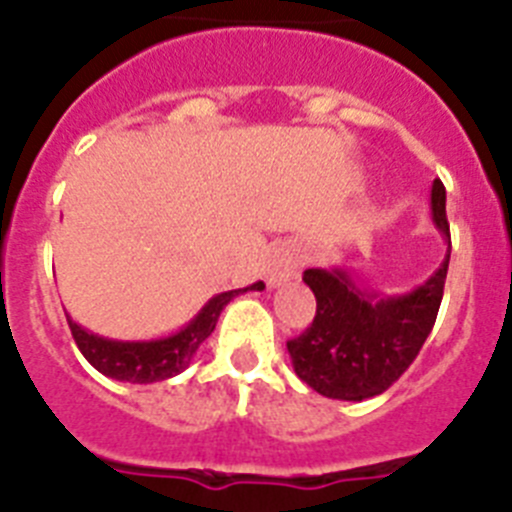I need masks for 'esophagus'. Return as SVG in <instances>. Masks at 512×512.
Wrapping results in <instances>:
<instances>
[{
	"mask_svg": "<svg viewBox=\"0 0 512 512\" xmlns=\"http://www.w3.org/2000/svg\"><path fill=\"white\" fill-rule=\"evenodd\" d=\"M297 266H300V256H297L295 248H274L269 261H266V282H269L271 287H279V284L289 282L292 277H297Z\"/></svg>",
	"mask_w": 512,
	"mask_h": 512,
	"instance_id": "esophagus-1",
	"label": "esophagus"
}]
</instances>
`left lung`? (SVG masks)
Here are the masks:
<instances>
[{"label": "left lung", "mask_w": 512, "mask_h": 512, "mask_svg": "<svg viewBox=\"0 0 512 512\" xmlns=\"http://www.w3.org/2000/svg\"><path fill=\"white\" fill-rule=\"evenodd\" d=\"M431 210L449 251L436 274L408 295L379 297L356 287L346 269H307L302 274L318 310L305 333L287 341V351L297 377L323 397L359 402L382 395L420 354L436 323L451 259L441 179L433 182Z\"/></svg>", "instance_id": "left-lung-1"}]
</instances>
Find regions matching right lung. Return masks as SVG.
Wrapping results in <instances>:
<instances>
[{"instance_id":"obj_1","label":"right lung","mask_w":512,"mask_h":512,"mask_svg":"<svg viewBox=\"0 0 512 512\" xmlns=\"http://www.w3.org/2000/svg\"><path fill=\"white\" fill-rule=\"evenodd\" d=\"M248 289H264V282H256L251 287L243 289H230V292H220L212 297L200 312L197 318L189 325H184L179 333L158 341H110L97 333H89L81 325L66 315L74 336L76 346L84 354V359L102 372L104 377L120 379V382H133V384H151V382H164V379L182 374L189 366L192 356L197 354V348L205 343V338L215 330L217 318L223 307L228 305L233 297L243 295Z\"/></svg>"}]
</instances>
